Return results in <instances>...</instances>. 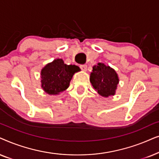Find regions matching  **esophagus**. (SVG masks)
<instances>
[{"instance_id":"obj_1","label":"esophagus","mask_w":159,"mask_h":159,"mask_svg":"<svg viewBox=\"0 0 159 159\" xmlns=\"http://www.w3.org/2000/svg\"><path fill=\"white\" fill-rule=\"evenodd\" d=\"M80 67H81V69L82 70H84V71L87 70V65H80Z\"/></svg>"}]
</instances>
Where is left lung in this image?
<instances>
[{
  "label": "left lung",
  "instance_id": "left-lung-1",
  "mask_svg": "<svg viewBox=\"0 0 159 159\" xmlns=\"http://www.w3.org/2000/svg\"><path fill=\"white\" fill-rule=\"evenodd\" d=\"M90 82L99 94L108 97L115 94L119 79L115 70L104 63L99 62L93 67Z\"/></svg>",
  "mask_w": 159,
  "mask_h": 159
}]
</instances>
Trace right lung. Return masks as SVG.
I'll return each mask as SVG.
<instances>
[{"mask_svg":"<svg viewBox=\"0 0 159 159\" xmlns=\"http://www.w3.org/2000/svg\"><path fill=\"white\" fill-rule=\"evenodd\" d=\"M79 70V67L67 65L62 59H56L41 70V87L48 94H59L69 87L74 73Z\"/></svg>","mask_w":159,"mask_h":159,"instance_id":"right-lung-1","label":"right lung"}]
</instances>
